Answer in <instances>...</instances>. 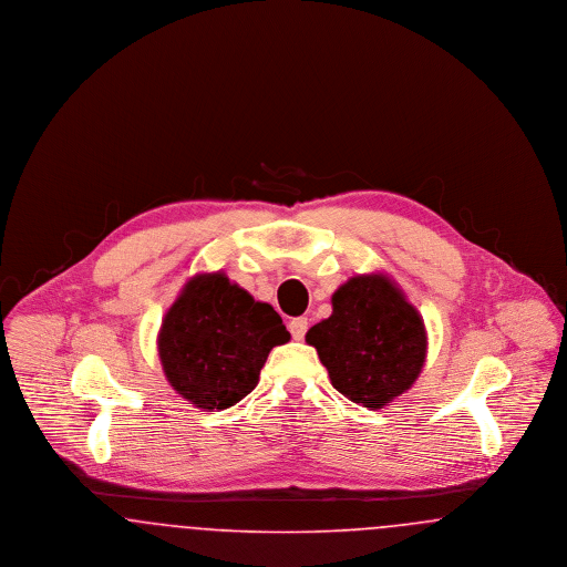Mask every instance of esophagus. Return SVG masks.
<instances>
[{
  "instance_id": "1",
  "label": "esophagus",
  "mask_w": 567,
  "mask_h": 567,
  "mask_svg": "<svg viewBox=\"0 0 567 567\" xmlns=\"http://www.w3.org/2000/svg\"><path fill=\"white\" fill-rule=\"evenodd\" d=\"M289 331H291L293 340H303V336H306V331H308V319H303V317L293 319V321L289 323Z\"/></svg>"
}]
</instances>
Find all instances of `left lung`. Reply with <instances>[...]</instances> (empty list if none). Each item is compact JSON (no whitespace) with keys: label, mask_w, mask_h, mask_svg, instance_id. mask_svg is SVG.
<instances>
[{"label":"left lung","mask_w":567,"mask_h":567,"mask_svg":"<svg viewBox=\"0 0 567 567\" xmlns=\"http://www.w3.org/2000/svg\"><path fill=\"white\" fill-rule=\"evenodd\" d=\"M333 312L306 333L333 389L370 410L391 404L421 374L427 331L419 310L384 274L352 276L333 296Z\"/></svg>","instance_id":"1"}]
</instances>
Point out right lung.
I'll return each mask as SVG.
<instances>
[{"instance_id":"add662e5","label":"right lung","mask_w":567,"mask_h":567,"mask_svg":"<svg viewBox=\"0 0 567 567\" xmlns=\"http://www.w3.org/2000/svg\"><path fill=\"white\" fill-rule=\"evenodd\" d=\"M291 340L270 303L223 271L197 274L163 317L157 347L174 391L202 410L238 404L259 382L271 349Z\"/></svg>"}]
</instances>
